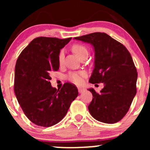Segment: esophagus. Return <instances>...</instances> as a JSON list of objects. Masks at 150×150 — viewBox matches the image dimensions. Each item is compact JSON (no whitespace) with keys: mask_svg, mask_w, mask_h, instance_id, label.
<instances>
[{"mask_svg":"<svg viewBox=\"0 0 150 150\" xmlns=\"http://www.w3.org/2000/svg\"><path fill=\"white\" fill-rule=\"evenodd\" d=\"M84 91H85V89H84L80 88V87H78V92H79V93H82V92H83Z\"/></svg>","mask_w":150,"mask_h":150,"instance_id":"1","label":"esophagus"}]
</instances>
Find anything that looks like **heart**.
<instances>
[{
    "mask_svg": "<svg viewBox=\"0 0 150 150\" xmlns=\"http://www.w3.org/2000/svg\"><path fill=\"white\" fill-rule=\"evenodd\" d=\"M72 50L75 54L78 56L79 58L82 55L85 54V53H88L87 48L85 46L82 45V44H74L72 47ZM63 60V51H60L59 54H58V62L60 64H61ZM86 76V73L85 71H78V72H70L67 75V79L73 83L75 85H81L83 81V77Z\"/></svg>",
    "mask_w": 150,
    "mask_h": 150,
    "instance_id": "b5f03b06",
    "label": "heart"
}]
</instances>
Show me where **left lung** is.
I'll return each mask as SVG.
<instances>
[{
  "label": "left lung",
  "instance_id": "left-lung-1",
  "mask_svg": "<svg viewBox=\"0 0 150 150\" xmlns=\"http://www.w3.org/2000/svg\"><path fill=\"white\" fill-rule=\"evenodd\" d=\"M74 39L94 46V68L89 82L104 85L99 94L88 89L93 96L89 113L102 123H117L128 111L137 92V73L131 55L121 43L104 32Z\"/></svg>",
  "mask_w": 150,
  "mask_h": 150
}]
</instances>
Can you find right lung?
Wrapping results in <instances>:
<instances>
[{"label": "right lung", "mask_w": 150, "mask_h": 150, "mask_svg": "<svg viewBox=\"0 0 150 150\" xmlns=\"http://www.w3.org/2000/svg\"><path fill=\"white\" fill-rule=\"evenodd\" d=\"M72 38H35L22 51L15 69L14 91L25 116L42 127L56 125L64 118L78 95L75 85L51 87L50 73L59 69L58 54Z\"/></svg>", "instance_id": "obj_1"}]
</instances>
